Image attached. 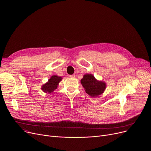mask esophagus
Masks as SVG:
<instances>
[{
	"mask_svg": "<svg viewBox=\"0 0 151 151\" xmlns=\"http://www.w3.org/2000/svg\"><path fill=\"white\" fill-rule=\"evenodd\" d=\"M75 75H70L69 76V77L70 78H75Z\"/></svg>",
	"mask_w": 151,
	"mask_h": 151,
	"instance_id": "34e87169",
	"label": "esophagus"
}]
</instances>
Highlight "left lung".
Instances as JSON below:
<instances>
[{
	"label": "left lung",
	"mask_w": 151,
	"mask_h": 151,
	"mask_svg": "<svg viewBox=\"0 0 151 151\" xmlns=\"http://www.w3.org/2000/svg\"><path fill=\"white\" fill-rule=\"evenodd\" d=\"M81 83L85 89V92L92 97H96L101 95L106 88L104 82L97 81L91 74H86L81 80Z\"/></svg>",
	"instance_id": "8db88e82"
}]
</instances>
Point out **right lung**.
<instances>
[{
  "mask_svg": "<svg viewBox=\"0 0 151 151\" xmlns=\"http://www.w3.org/2000/svg\"><path fill=\"white\" fill-rule=\"evenodd\" d=\"M62 79V77L53 75L49 79L48 81L46 83L42 85L41 89L45 93H52L57 89L58 85Z\"/></svg>",
  "mask_w": 151,
  "mask_h": 151,
  "instance_id": "1",
  "label": "right lung"
}]
</instances>
